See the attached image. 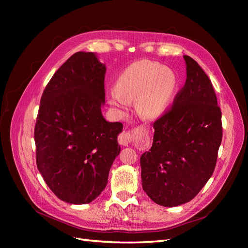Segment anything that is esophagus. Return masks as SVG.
Returning <instances> with one entry per match:
<instances>
[{
    "mask_svg": "<svg viewBox=\"0 0 248 248\" xmlns=\"http://www.w3.org/2000/svg\"><path fill=\"white\" fill-rule=\"evenodd\" d=\"M130 140H131V133L128 131H123L122 133H120V136L118 137L119 144L122 146H128Z\"/></svg>",
    "mask_w": 248,
    "mask_h": 248,
    "instance_id": "34e87169",
    "label": "esophagus"
}]
</instances>
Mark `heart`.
Masks as SVG:
<instances>
[{
  "instance_id": "b5f03b06",
  "label": "heart",
  "mask_w": 248,
  "mask_h": 248,
  "mask_svg": "<svg viewBox=\"0 0 248 248\" xmlns=\"http://www.w3.org/2000/svg\"><path fill=\"white\" fill-rule=\"evenodd\" d=\"M177 87L175 73L162 65L140 60L120 74L116 88L108 90L110 106L124 109L127 101L136 100L139 115L146 119L159 117L168 108Z\"/></svg>"
}]
</instances>
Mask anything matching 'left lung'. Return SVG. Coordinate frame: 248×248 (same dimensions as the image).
Wrapping results in <instances>:
<instances>
[{"mask_svg":"<svg viewBox=\"0 0 248 248\" xmlns=\"http://www.w3.org/2000/svg\"><path fill=\"white\" fill-rule=\"evenodd\" d=\"M185 85L155 120L153 145L140 157L142 189L156 204L191 201L212 176L222 140L221 110L202 67L189 56Z\"/></svg>","mask_w":248,"mask_h":248,"instance_id":"8db88e82","label":"left lung"}]
</instances>
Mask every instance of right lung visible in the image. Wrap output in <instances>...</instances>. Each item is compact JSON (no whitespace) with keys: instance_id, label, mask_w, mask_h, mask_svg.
I'll list each match as a JSON object with an SVG mask.
<instances>
[{"instance_id":"add662e5","label":"right lung","mask_w":248,"mask_h":248,"mask_svg":"<svg viewBox=\"0 0 248 248\" xmlns=\"http://www.w3.org/2000/svg\"><path fill=\"white\" fill-rule=\"evenodd\" d=\"M107 68L93 52L78 51L60 67L42 93L34 129L37 169L49 189L66 202L88 204L108 184L121 149L123 124L108 122Z\"/></svg>"}]
</instances>
